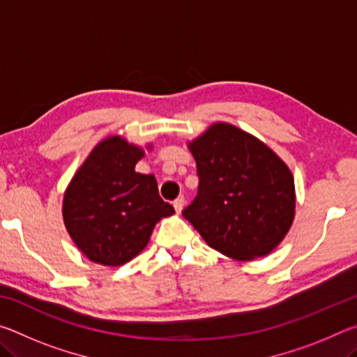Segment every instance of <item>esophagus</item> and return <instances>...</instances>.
I'll use <instances>...</instances> for the list:
<instances>
[{"label": "esophagus", "instance_id": "esophagus-1", "mask_svg": "<svg viewBox=\"0 0 357 357\" xmlns=\"http://www.w3.org/2000/svg\"><path fill=\"white\" fill-rule=\"evenodd\" d=\"M184 198L183 197H179V198H176V200L173 202V206H174V209H176V213L179 214L181 211H183V208H184Z\"/></svg>", "mask_w": 357, "mask_h": 357}]
</instances>
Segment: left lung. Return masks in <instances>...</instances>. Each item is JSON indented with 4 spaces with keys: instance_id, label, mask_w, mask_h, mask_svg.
<instances>
[{
    "instance_id": "8db88e82",
    "label": "left lung",
    "mask_w": 357,
    "mask_h": 357,
    "mask_svg": "<svg viewBox=\"0 0 357 357\" xmlns=\"http://www.w3.org/2000/svg\"><path fill=\"white\" fill-rule=\"evenodd\" d=\"M198 192L183 215L209 247L234 259L273 252L294 219V179L273 149L217 123L189 144Z\"/></svg>"
}]
</instances>
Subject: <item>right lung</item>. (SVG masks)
<instances>
[{
  "mask_svg": "<svg viewBox=\"0 0 357 357\" xmlns=\"http://www.w3.org/2000/svg\"><path fill=\"white\" fill-rule=\"evenodd\" d=\"M143 149L110 137L96 146L64 193L72 241L91 261L121 266L138 255L162 217L174 213L153 174L135 172Z\"/></svg>",
  "mask_w": 357,
  "mask_h": 357,
  "instance_id": "right-lung-1",
  "label": "right lung"
}]
</instances>
